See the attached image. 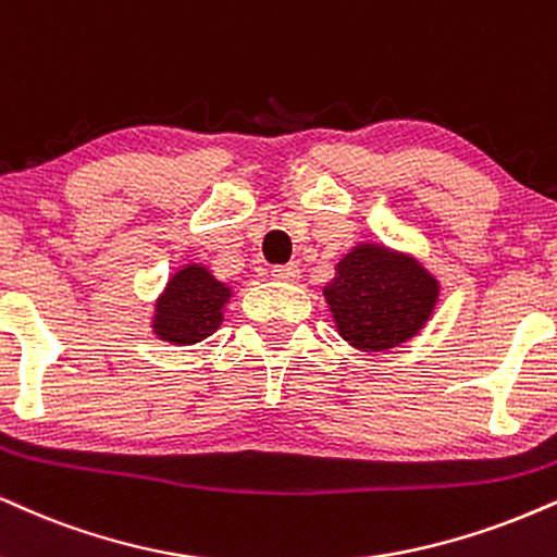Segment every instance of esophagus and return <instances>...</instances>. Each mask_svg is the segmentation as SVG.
<instances>
[{
	"label": "esophagus",
	"mask_w": 557,
	"mask_h": 557,
	"mask_svg": "<svg viewBox=\"0 0 557 557\" xmlns=\"http://www.w3.org/2000/svg\"><path fill=\"white\" fill-rule=\"evenodd\" d=\"M272 277H274V280H283V283H296V280L300 277V270H298V264L274 267V270H272Z\"/></svg>",
	"instance_id": "obj_1"
}]
</instances>
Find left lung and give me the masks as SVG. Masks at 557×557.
Returning <instances> with one entry per match:
<instances>
[{
  "label": "left lung",
  "mask_w": 557,
  "mask_h": 557,
  "mask_svg": "<svg viewBox=\"0 0 557 557\" xmlns=\"http://www.w3.org/2000/svg\"><path fill=\"white\" fill-rule=\"evenodd\" d=\"M324 298L345 343L384 352L423 330L438 304V280L407 253L360 244L337 264Z\"/></svg>",
  "instance_id": "left-lung-1"
}]
</instances>
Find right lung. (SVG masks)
Instances as JSON below:
<instances>
[{"instance_id": "1", "label": "right lung", "mask_w": 557, "mask_h": 557, "mask_svg": "<svg viewBox=\"0 0 557 557\" xmlns=\"http://www.w3.org/2000/svg\"><path fill=\"white\" fill-rule=\"evenodd\" d=\"M231 300V287L212 277L202 264H186L165 285L156 300L152 332L163 343L197 345L223 324V308Z\"/></svg>"}]
</instances>
